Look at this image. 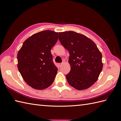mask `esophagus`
<instances>
[{
    "instance_id": "esophagus-1",
    "label": "esophagus",
    "mask_w": 121,
    "mask_h": 121,
    "mask_svg": "<svg viewBox=\"0 0 121 121\" xmlns=\"http://www.w3.org/2000/svg\"><path fill=\"white\" fill-rule=\"evenodd\" d=\"M63 65V63H59V64H58V66H59V67H60V66H61V65Z\"/></svg>"
}]
</instances>
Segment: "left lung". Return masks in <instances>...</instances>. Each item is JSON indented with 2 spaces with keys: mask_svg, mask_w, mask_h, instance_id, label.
I'll return each mask as SVG.
<instances>
[{
  "mask_svg": "<svg viewBox=\"0 0 121 121\" xmlns=\"http://www.w3.org/2000/svg\"><path fill=\"white\" fill-rule=\"evenodd\" d=\"M58 39L69 53L68 83L77 90L88 88L97 81L103 67L102 54L95 43L74 31L59 32Z\"/></svg>",
  "mask_w": 121,
  "mask_h": 121,
  "instance_id": "left-lung-1",
  "label": "left lung"
}]
</instances>
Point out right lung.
<instances>
[{
	"instance_id": "right-lung-1",
	"label": "right lung",
	"mask_w": 121,
	"mask_h": 121,
	"mask_svg": "<svg viewBox=\"0 0 121 121\" xmlns=\"http://www.w3.org/2000/svg\"><path fill=\"white\" fill-rule=\"evenodd\" d=\"M58 40V33L39 32L25 40L17 55V68L24 81L37 90L45 89L54 81L57 68L51 49Z\"/></svg>"
}]
</instances>
